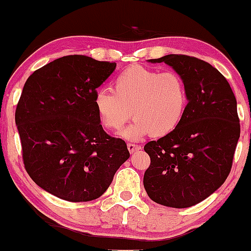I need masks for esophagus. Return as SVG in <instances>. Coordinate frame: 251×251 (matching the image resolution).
I'll return each instance as SVG.
<instances>
[{
	"label": "esophagus",
	"instance_id": "esophagus-1",
	"mask_svg": "<svg viewBox=\"0 0 251 251\" xmlns=\"http://www.w3.org/2000/svg\"><path fill=\"white\" fill-rule=\"evenodd\" d=\"M128 149H129V151H130V153H135V151H139L140 149H141V146H139V145H135V143H128Z\"/></svg>",
	"mask_w": 251,
	"mask_h": 251
}]
</instances>
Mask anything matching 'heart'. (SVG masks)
<instances>
[{
    "instance_id": "b5f03b06",
    "label": "heart",
    "mask_w": 251,
    "mask_h": 251,
    "mask_svg": "<svg viewBox=\"0 0 251 251\" xmlns=\"http://www.w3.org/2000/svg\"><path fill=\"white\" fill-rule=\"evenodd\" d=\"M94 103L100 123L110 130H120L133 115L135 120L121 136L137 140L173 133L185 116L188 96L178 73L130 66L115 77L112 91L98 90Z\"/></svg>"
}]
</instances>
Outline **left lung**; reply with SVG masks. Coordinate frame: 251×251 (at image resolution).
<instances>
[{
    "label": "left lung",
    "instance_id": "left-lung-1",
    "mask_svg": "<svg viewBox=\"0 0 251 251\" xmlns=\"http://www.w3.org/2000/svg\"><path fill=\"white\" fill-rule=\"evenodd\" d=\"M148 63H165L181 75L188 103L173 133L145 146L151 166L143 186L157 204L185 209L216 192L229 176L241 133L237 102L224 75L206 61L168 54Z\"/></svg>",
    "mask_w": 251,
    "mask_h": 251
}]
</instances>
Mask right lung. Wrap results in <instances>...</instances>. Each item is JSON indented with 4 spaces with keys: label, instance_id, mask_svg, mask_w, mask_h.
<instances>
[{
    "label": "right lung",
    "instance_id": "add662e5",
    "mask_svg": "<svg viewBox=\"0 0 251 251\" xmlns=\"http://www.w3.org/2000/svg\"><path fill=\"white\" fill-rule=\"evenodd\" d=\"M116 63L67 55L29 75L15 123L25 167L33 181L67 201L100 198L129 159L122 139L103 130L95 109L97 88Z\"/></svg>",
    "mask_w": 251,
    "mask_h": 251
}]
</instances>
